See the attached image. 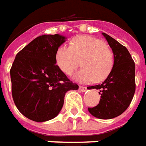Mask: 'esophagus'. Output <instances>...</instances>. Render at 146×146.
<instances>
[{
	"label": "esophagus",
	"mask_w": 146,
	"mask_h": 146,
	"mask_svg": "<svg viewBox=\"0 0 146 146\" xmlns=\"http://www.w3.org/2000/svg\"><path fill=\"white\" fill-rule=\"evenodd\" d=\"M79 90H81V92H86V90H87V88L85 87V86H80L79 87Z\"/></svg>",
	"instance_id": "esophagus-1"
}]
</instances>
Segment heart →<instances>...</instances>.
Wrapping results in <instances>:
<instances>
[{
    "label": "heart",
    "instance_id": "1",
    "mask_svg": "<svg viewBox=\"0 0 146 146\" xmlns=\"http://www.w3.org/2000/svg\"><path fill=\"white\" fill-rule=\"evenodd\" d=\"M56 65L68 76H71L81 65L76 76L80 81L101 82L110 74L114 65V56L106 41L90 36H79L71 45H60L55 54Z\"/></svg>",
    "mask_w": 146,
    "mask_h": 146
}]
</instances>
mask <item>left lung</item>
<instances>
[{"label":"left lung","mask_w":146,"mask_h":146,"mask_svg":"<svg viewBox=\"0 0 146 146\" xmlns=\"http://www.w3.org/2000/svg\"><path fill=\"white\" fill-rule=\"evenodd\" d=\"M114 55V65L110 74L101 85L88 89L99 90L101 99L98 106L88 108L100 119L114 118L123 113L130 105L135 93V64L128 49L118 41L103 33Z\"/></svg>","instance_id":"1"}]
</instances>
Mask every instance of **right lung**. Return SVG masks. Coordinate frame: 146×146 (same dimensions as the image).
<instances>
[{
	"instance_id": "right-lung-1",
	"label": "right lung",
	"mask_w": 146,
	"mask_h": 146,
	"mask_svg": "<svg viewBox=\"0 0 146 146\" xmlns=\"http://www.w3.org/2000/svg\"><path fill=\"white\" fill-rule=\"evenodd\" d=\"M65 41L59 34L40 36L17 54L11 67L13 102L32 121L54 118L61 110L66 92L79 88L56 65V49Z\"/></svg>"
}]
</instances>
